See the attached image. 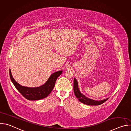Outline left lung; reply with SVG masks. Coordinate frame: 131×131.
Wrapping results in <instances>:
<instances>
[{
    "instance_id": "obj_1",
    "label": "left lung",
    "mask_w": 131,
    "mask_h": 131,
    "mask_svg": "<svg viewBox=\"0 0 131 131\" xmlns=\"http://www.w3.org/2000/svg\"><path fill=\"white\" fill-rule=\"evenodd\" d=\"M73 92L76 97L78 99V100L80 102L88 105H91V106L100 105L104 103L108 99V98H107L106 99H104L101 101H95L85 96L84 95L82 94V93H81L79 89L78 81L75 78H74L73 79Z\"/></svg>"
}]
</instances>
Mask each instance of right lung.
<instances>
[{"label": "right lung", "mask_w": 131, "mask_h": 131, "mask_svg": "<svg viewBox=\"0 0 131 131\" xmlns=\"http://www.w3.org/2000/svg\"><path fill=\"white\" fill-rule=\"evenodd\" d=\"M60 70L51 74L46 82L38 87H27L18 83L13 78L11 69H9L10 77L13 84L21 94L27 100L29 101H38L47 97L53 89L57 78L62 73Z\"/></svg>", "instance_id": "obj_1"}]
</instances>
